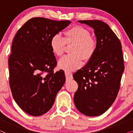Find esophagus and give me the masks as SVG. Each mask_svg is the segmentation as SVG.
I'll use <instances>...</instances> for the list:
<instances>
[{
	"instance_id": "34e87169",
	"label": "esophagus",
	"mask_w": 133,
	"mask_h": 133,
	"mask_svg": "<svg viewBox=\"0 0 133 133\" xmlns=\"http://www.w3.org/2000/svg\"><path fill=\"white\" fill-rule=\"evenodd\" d=\"M65 77H66V80H71L72 79V75L71 73L69 72H65Z\"/></svg>"
}]
</instances>
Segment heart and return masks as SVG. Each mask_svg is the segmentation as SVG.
<instances>
[{"instance_id":"obj_1","label":"heart","mask_w":133,"mask_h":133,"mask_svg":"<svg viewBox=\"0 0 133 133\" xmlns=\"http://www.w3.org/2000/svg\"><path fill=\"white\" fill-rule=\"evenodd\" d=\"M66 45H73L70 50L71 55L65 56L58 62V67L66 72L74 71L83 63V59L88 61L91 59L97 48V42L91 36L88 29L76 25L64 32V37L55 34L50 40L51 51L56 56H61Z\"/></svg>"}]
</instances>
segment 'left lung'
Instances as JSON below:
<instances>
[{"instance_id":"1","label":"left lung","mask_w":133,"mask_h":133,"mask_svg":"<svg viewBox=\"0 0 133 133\" xmlns=\"http://www.w3.org/2000/svg\"><path fill=\"white\" fill-rule=\"evenodd\" d=\"M78 22L94 29L97 48L88 63L73 74L79 86L74 104L85 115L98 116L111 106L119 92L124 71L122 45L106 23L98 20Z\"/></svg>"}]
</instances>
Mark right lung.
<instances>
[{"mask_svg":"<svg viewBox=\"0 0 133 133\" xmlns=\"http://www.w3.org/2000/svg\"><path fill=\"white\" fill-rule=\"evenodd\" d=\"M71 22L34 17L14 38L8 60L10 88L17 104L31 116L48 112L65 82L64 71H53L57 62L50 42Z\"/></svg>","mask_w":133,"mask_h":133,"instance_id":"obj_1","label":"right lung"}]
</instances>
